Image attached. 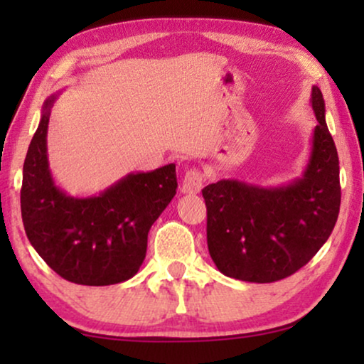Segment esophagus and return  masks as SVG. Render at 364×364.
<instances>
[{
    "mask_svg": "<svg viewBox=\"0 0 364 364\" xmlns=\"http://www.w3.org/2000/svg\"><path fill=\"white\" fill-rule=\"evenodd\" d=\"M203 186V176L200 171H196V168H191V171L186 172V177L182 181L181 191L187 196H196L202 191Z\"/></svg>",
    "mask_w": 364,
    "mask_h": 364,
    "instance_id": "1",
    "label": "esophagus"
}]
</instances>
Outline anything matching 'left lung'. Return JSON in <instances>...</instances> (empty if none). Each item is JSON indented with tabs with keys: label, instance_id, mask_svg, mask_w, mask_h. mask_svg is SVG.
<instances>
[{
	"label": "left lung",
	"instance_id": "left-lung-1",
	"mask_svg": "<svg viewBox=\"0 0 364 364\" xmlns=\"http://www.w3.org/2000/svg\"><path fill=\"white\" fill-rule=\"evenodd\" d=\"M310 104L318 124L301 177L283 186L222 178L202 191L208 253L223 275L282 280L306 265L331 235L341 202L340 162L318 86Z\"/></svg>",
	"mask_w": 364,
	"mask_h": 364
}]
</instances>
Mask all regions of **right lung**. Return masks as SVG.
Wrapping results in <instances>:
<instances>
[{"mask_svg": "<svg viewBox=\"0 0 364 364\" xmlns=\"http://www.w3.org/2000/svg\"><path fill=\"white\" fill-rule=\"evenodd\" d=\"M59 94L44 101L24 159V230L38 255L64 280L89 287L122 283L139 272L149 230L176 196V164L127 173L97 196H69L54 182L48 159V124Z\"/></svg>", "mask_w": 364, "mask_h": 364, "instance_id": "right-lung-1", "label": "right lung"}]
</instances>
